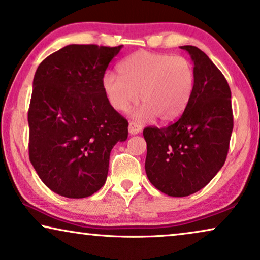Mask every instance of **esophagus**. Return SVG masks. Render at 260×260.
Here are the masks:
<instances>
[{
  "label": "esophagus",
  "instance_id": "esophagus-1",
  "mask_svg": "<svg viewBox=\"0 0 260 260\" xmlns=\"http://www.w3.org/2000/svg\"><path fill=\"white\" fill-rule=\"evenodd\" d=\"M142 131V126L141 124H138L136 122H130L129 123V133L130 135H137Z\"/></svg>",
  "mask_w": 260,
  "mask_h": 260
}]
</instances>
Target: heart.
Returning a JSON list of instances; mask_svg holds the SVG:
<instances>
[{
	"mask_svg": "<svg viewBox=\"0 0 260 260\" xmlns=\"http://www.w3.org/2000/svg\"><path fill=\"white\" fill-rule=\"evenodd\" d=\"M119 76L106 72L102 85L110 105L125 112L138 101L143 102L135 117L170 122L182 115L194 91L191 63L179 55L138 51L123 60Z\"/></svg>",
	"mask_w": 260,
	"mask_h": 260,
	"instance_id": "1",
	"label": "heart"
}]
</instances>
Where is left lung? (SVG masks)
Masks as SVG:
<instances>
[{
  "instance_id": "left-lung-1",
  "label": "left lung",
  "mask_w": 260,
  "mask_h": 260,
  "mask_svg": "<svg viewBox=\"0 0 260 260\" xmlns=\"http://www.w3.org/2000/svg\"><path fill=\"white\" fill-rule=\"evenodd\" d=\"M194 63L195 85L182 116L169 126L145 127V173L169 197L194 194L211 182L229 152L233 130L231 90L201 49L181 46Z\"/></svg>"
}]
</instances>
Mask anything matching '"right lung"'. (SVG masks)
<instances>
[{
    "label": "right lung",
    "mask_w": 260,
    "mask_h": 260,
    "mask_svg": "<svg viewBox=\"0 0 260 260\" xmlns=\"http://www.w3.org/2000/svg\"><path fill=\"white\" fill-rule=\"evenodd\" d=\"M123 45H69L35 72L28 111L29 159L42 182L70 199L104 186L110 152L127 138V120L110 105L102 80Z\"/></svg>",
    "instance_id": "add662e5"
}]
</instances>
